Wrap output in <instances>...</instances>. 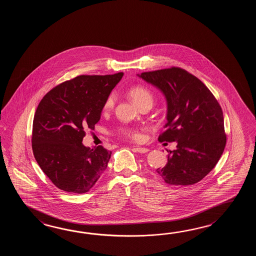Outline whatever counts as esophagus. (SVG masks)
I'll use <instances>...</instances> for the list:
<instances>
[{
  "mask_svg": "<svg viewBox=\"0 0 256 256\" xmlns=\"http://www.w3.org/2000/svg\"><path fill=\"white\" fill-rule=\"evenodd\" d=\"M132 149L136 151V152H140V154H144V152H147L149 151L146 147L134 146Z\"/></svg>",
  "mask_w": 256,
  "mask_h": 256,
  "instance_id": "esophagus-1",
  "label": "esophagus"
}]
</instances>
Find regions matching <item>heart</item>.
Returning <instances> with one entry per match:
<instances>
[{"instance_id":"obj_1","label":"heart","mask_w":256,"mask_h":256,"mask_svg":"<svg viewBox=\"0 0 256 256\" xmlns=\"http://www.w3.org/2000/svg\"><path fill=\"white\" fill-rule=\"evenodd\" d=\"M129 94L132 98L134 100V102L139 107H142L146 104H152V105L154 95H152V92L147 87L142 86V85L134 86L129 90ZM114 104L115 95L114 93H112L107 97L105 102H104V110H108L112 109L114 106ZM120 134L129 139L134 140V141H138L141 139V134L136 128H129V127L122 128L120 129Z\"/></svg>"}]
</instances>
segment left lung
Here are the masks:
<instances>
[{
  "label": "left lung",
  "mask_w": 256,
  "mask_h": 256,
  "mask_svg": "<svg viewBox=\"0 0 256 256\" xmlns=\"http://www.w3.org/2000/svg\"><path fill=\"white\" fill-rule=\"evenodd\" d=\"M138 76L166 98V130L158 141L178 142L158 174L169 185L198 183L214 168L226 146L220 105L202 80L183 68L172 66Z\"/></svg>",
  "instance_id": "1"
}]
</instances>
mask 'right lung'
Instances as JSON below:
<instances>
[{
    "label": "right lung",
    "instance_id": "add662e5",
    "mask_svg": "<svg viewBox=\"0 0 256 256\" xmlns=\"http://www.w3.org/2000/svg\"><path fill=\"white\" fill-rule=\"evenodd\" d=\"M124 76H78L53 88L39 102L33 122L32 148L40 168L61 190H90L107 168L112 152L83 146L94 130L104 102Z\"/></svg>",
    "mask_w": 256,
    "mask_h": 256
}]
</instances>
